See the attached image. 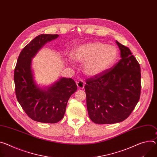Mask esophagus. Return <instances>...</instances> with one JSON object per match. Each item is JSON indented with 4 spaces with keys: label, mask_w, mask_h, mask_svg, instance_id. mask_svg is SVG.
I'll use <instances>...</instances> for the list:
<instances>
[{
    "label": "esophagus",
    "mask_w": 157,
    "mask_h": 157,
    "mask_svg": "<svg viewBox=\"0 0 157 157\" xmlns=\"http://www.w3.org/2000/svg\"><path fill=\"white\" fill-rule=\"evenodd\" d=\"M76 84H77V86H78V88H79V89H83L84 87V84H84V82L82 80L80 79V80H79L78 81H77Z\"/></svg>",
    "instance_id": "1"
}]
</instances>
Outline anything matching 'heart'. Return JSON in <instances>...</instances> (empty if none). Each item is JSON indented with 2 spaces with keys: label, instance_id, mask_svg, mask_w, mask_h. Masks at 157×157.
<instances>
[{
  "label": "heart",
  "instance_id": "b5f03b06",
  "mask_svg": "<svg viewBox=\"0 0 157 157\" xmlns=\"http://www.w3.org/2000/svg\"><path fill=\"white\" fill-rule=\"evenodd\" d=\"M118 57V49L113 45L100 42H93L76 48L69 60L71 64L74 59L83 63L82 71L88 76H96L109 69Z\"/></svg>",
  "mask_w": 157,
  "mask_h": 157
}]
</instances>
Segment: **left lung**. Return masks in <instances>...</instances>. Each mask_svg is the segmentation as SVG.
I'll return each instance as SVG.
<instances>
[{"instance_id": "8db88e82", "label": "left lung", "mask_w": 157, "mask_h": 157, "mask_svg": "<svg viewBox=\"0 0 157 157\" xmlns=\"http://www.w3.org/2000/svg\"><path fill=\"white\" fill-rule=\"evenodd\" d=\"M121 59L111 69L86 80L88 115L97 124H113L130 116L140 97V66L130 49L117 40Z\"/></svg>"}]
</instances>
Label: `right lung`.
Returning <instances> with one entry per match:
<instances>
[{"label": "right lung", "instance_id": "add662e5", "mask_svg": "<svg viewBox=\"0 0 157 157\" xmlns=\"http://www.w3.org/2000/svg\"><path fill=\"white\" fill-rule=\"evenodd\" d=\"M58 34H40L21 52L14 69V83L18 102L32 120L56 123L64 117L69 98L77 90L75 81L60 78L51 86L41 88L34 80L32 60L48 42Z\"/></svg>", "mask_w": 157, "mask_h": 157}]
</instances>
